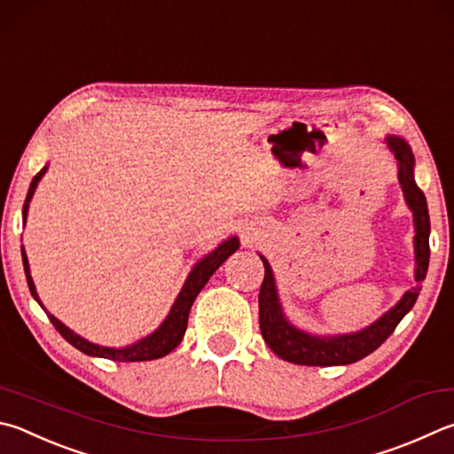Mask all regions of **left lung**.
Segmentation results:
<instances>
[{
  "label": "left lung",
  "instance_id": "8db88e82",
  "mask_svg": "<svg viewBox=\"0 0 454 454\" xmlns=\"http://www.w3.org/2000/svg\"><path fill=\"white\" fill-rule=\"evenodd\" d=\"M387 145L397 159L399 167V184L405 202L413 212V224H415V282L417 286L411 287L409 292L403 294V298L397 301V306L383 313L375 324L361 329L356 333H343V335H311L308 332H301L290 321L286 319L282 306H279L278 290L274 271H271L268 260L260 254L263 262V282L260 287V332L266 340L268 348L276 353L278 357L290 364L298 365H316V367H329V365H349L356 361L367 357L373 353L379 345H381L387 337H389L399 321L407 316L411 308L415 306L421 292V282L427 276L428 270V234H431V220H428V208L427 199L421 188L415 183V156L411 153V146L403 141L401 137H387Z\"/></svg>",
  "mask_w": 454,
  "mask_h": 454
}]
</instances>
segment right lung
Masks as SVG:
<instances>
[{
  "label": "right lung",
  "mask_w": 454,
  "mask_h": 454,
  "mask_svg": "<svg viewBox=\"0 0 454 454\" xmlns=\"http://www.w3.org/2000/svg\"><path fill=\"white\" fill-rule=\"evenodd\" d=\"M45 170H47V167L41 168L31 180L27 199H26V204H23V220H27L29 202L33 199V192H35L41 176L45 175ZM238 246H240V242H238L236 236H232V238H228V240L222 242L216 250H212L208 255H204L200 262H196L192 271L186 278L183 290H180V294H178L176 301L172 303L167 319H164L151 335L143 337V340L135 341L133 345H127V348L117 349V348H103V345L90 343L85 340V337H81L75 332H71V329L67 325H63L55 316L47 313V309H45V313H47V317L51 319V324L55 325L57 332H59L65 340L73 345V348H77L79 351L87 353V356H90V357L125 361V364H129V361H151V359L164 357V356H168V353L175 349L180 341H183L186 325H188V313H191L196 295L200 294V290L206 286V282H208L214 271H216L222 263L228 260V255H232L238 250ZM21 258H23V270H26L29 292L33 298H35L39 306L43 308V303H41L39 295L35 292V284H33V279H31L29 262H27V255H26V252H23V248H21Z\"/></svg>",
  "instance_id": "obj_1"
}]
</instances>
